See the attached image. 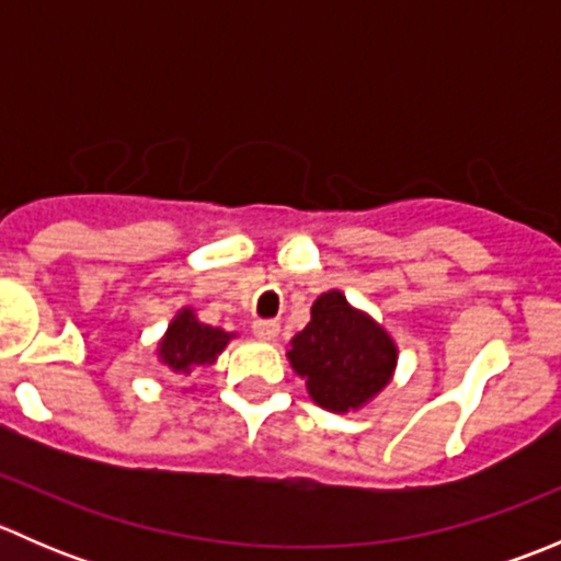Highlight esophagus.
I'll use <instances>...</instances> for the list:
<instances>
[{
    "mask_svg": "<svg viewBox=\"0 0 561 561\" xmlns=\"http://www.w3.org/2000/svg\"><path fill=\"white\" fill-rule=\"evenodd\" d=\"M252 333L263 342H274L279 336V322L276 320H254L252 322Z\"/></svg>",
    "mask_w": 561,
    "mask_h": 561,
    "instance_id": "1",
    "label": "esophagus"
}]
</instances>
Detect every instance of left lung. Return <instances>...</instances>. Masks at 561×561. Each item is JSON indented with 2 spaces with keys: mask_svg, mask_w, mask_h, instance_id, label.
I'll return each instance as SVG.
<instances>
[{
  "mask_svg": "<svg viewBox=\"0 0 561 561\" xmlns=\"http://www.w3.org/2000/svg\"><path fill=\"white\" fill-rule=\"evenodd\" d=\"M287 358L298 375L307 377L309 396L317 404L347 412L364 407L388 386L396 344L371 317L331 290L314 301L312 320L296 333Z\"/></svg>",
  "mask_w": 561,
  "mask_h": 561,
  "instance_id": "1",
  "label": "left lung"
}]
</instances>
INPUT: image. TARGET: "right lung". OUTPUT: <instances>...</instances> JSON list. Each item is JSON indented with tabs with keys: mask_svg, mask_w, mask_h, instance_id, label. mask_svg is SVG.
<instances>
[{
	"mask_svg": "<svg viewBox=\"0 0 561 561\" xmlns=\"http://www.w3.org/2000/svg\"><path fill=\"white\" fill-rule=\"evenodd\" d=\"M228 342L230 333H225L222 328L203 325V322L195 320L192 309H184L168 325L165 339L160 342V358L173 371L190 375L195 366L214 364Z\"/></svg>",
	"mask_w": 561,
	"mask_h": 561,
	"instance_id": "right-lung-1",
	"label": "right lung"
}]
</instances>
